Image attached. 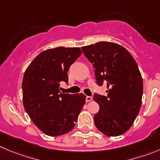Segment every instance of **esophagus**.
I'll return each instance as SVG.
<instances>
[{"instance_id": "1", "label": "esophagus", "mask_w": 160, "mask_h": 160, "mask_svg": "<svg viewBox=\"0 0 160 160\" xmlns=\"http://www.w3.org/2000/svg\"><path fill=\"white\" fill-rule=\"evenodd\" d=\"M92 100V96H86V102H91Z\"/></svg>"}]
</instances>
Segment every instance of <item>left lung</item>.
Instances as JSON below:
<instances>
[{"label": "left lung", "instance_id": "obj_1", "mask_svg": "<svg viewBox=\"0 0 160 160\" xmlns=\"http://www.w3.org/2000/svg\"><path fill=\"white\" fill-rule=\"evenodd\" d=\"M95 68L97 84L107 85V95L95 93L99 105L94 116L97 129L108 137L125 133L132 126L142 102L143 80L129 51L114 42H99L82 47Z\"/></svg>", "mask_w": 160, "mask_h": 160}]
</instances>
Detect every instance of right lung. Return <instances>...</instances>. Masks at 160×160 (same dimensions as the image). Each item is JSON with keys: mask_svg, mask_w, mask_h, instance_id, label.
Returning a JSON list of instances; mask_svg holds the SVG:
<instances>
[{"mask_svg": "<svg viewBox=\"0 0 160 160\" xmlns=\"http://www.w3.org/2000/svg\"><path fill=\"white\" fill-rule=\"evenodd\" d=\"M81 53L78 47L46 50L25 71L23 107L34 124L46 135L58 137L71 131L85 104L83 94L60 92V83H68V68Z\"/></svg>", "mask_w": 160, "mask_h": 160, "instance_id": "add662e5", "label": "right lung"}]
</instances>
